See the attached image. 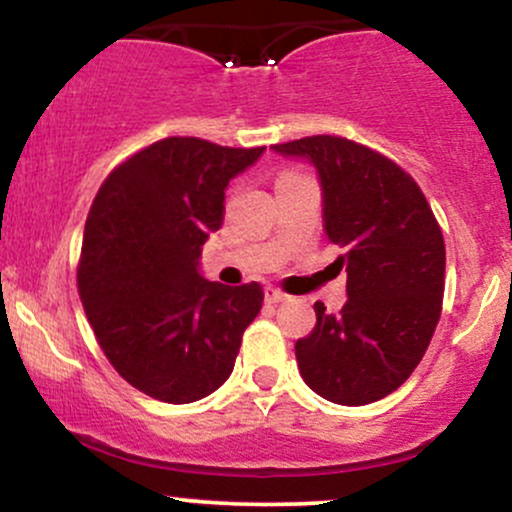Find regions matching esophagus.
I'll use <instances>...</instances> for the list:
<instances>
[{"mask_svg":"<svg viewBox=\"0 0 512 512\" xmlns=\"http://www.w3.org/2000/svg\"><path fill=\"white\" fill-rule=\"evenodd\" d=\"M264 298H267L269 303H284V301H289V296H286L284 291L274 289V286H267V289H264Z\"/></svg>","mask_w":512,"mask_h":512,"instance_id":"esophagus-1","label":"esophagus"}]
</instances>
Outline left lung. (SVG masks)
Returning a JSON list of instances; mask_svg holds the SVG:
<instances>
[{
  "label": "left lung",
  "mask_w": 512,
  "mask_h": 512,
  "mask_svg": "<svg viewBox=\"0 0 512 512\" xmlns=\"http://www.w3.org/2000/svg\"><path fill=\"white\" fill-rule=\"evenodd\" d=\"M305 158L322 187V226L344 248L349 301L315 303L317 325L296 342L305 385L344 407L395 392L424 358L440 320L445 243L414 178L368 146L330 134L272 146Z\"/></svg>",
  "instance_id": "left-lung-1"
}]
</instances>
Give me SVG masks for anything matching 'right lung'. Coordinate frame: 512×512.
I'll return each mask as SVG.
<instances>
[{
  "label": "right lung",
  "instance_id": "right-lung-1",
  "mask_svg": "<svg viewBox=\"0 0 512 512\" xmlns=\"http://www.w3.org/2000/svg\"><path fill=\"white\" fill-rule=\"evenodd\" d=\"M262 154L168 137L117 166L93 199L79 296L103 354L144 395L197 402L231 375L264 291L204 279L199 257L228 182Z\"/></svg>",
  "mask_w": 512,
  "mask_h": 512
}]
</instances>
